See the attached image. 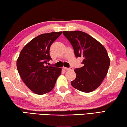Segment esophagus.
<instances>
[{
    "label": "esophagus",
    "instance_id": "1",
    "mask_svg": "<svg viewBox=\"0 0 127 127\" xmlns=\"http://www.w3.org/2000/svg\"><path fill=\"white\" fill-rule=\"evenodd\" d=\"M63 68L65 70H72L73 68L72 67H69V68H66V67H63Z\"/></svg>",
    "mask_w": 127,
    "mask_h": 127
}]
</instances>
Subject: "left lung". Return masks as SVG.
Masks as SVG:
<instances>
[{
    "label": "left lung",
    "mask_w": 127,
    "mask_h": 127,
    "mask_svg": "<svg viewBox=\"0 0 127 127\" xmlns=\"http://www.w3.org/2000/svg\"><path fill=\"white\" fill-rule=\"evenodd\" d=\"M70 42L77 58L83 57V66L76 68V78L71 82L75 89L91 92L104 80L110 65V59L104 46L89 34L80 31H63Z\"/></svg>",
    "instance_id": "left-lung-1"
}]
</instances>
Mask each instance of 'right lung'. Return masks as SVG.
Here are the masks:
<instances>
[{"label": "right lung", "instance_id": "1", "mask_svg": "<svg viewBox=\"0 0 127 127\" xmlns=\"http://www.w3.org/2000/svg\"><path fill=\"white\" fill-rule=\"evenodd\" d=\"M62 32L43 33L27 44L17 61V68L27 87L37 95L48 93L53 89L62 68L46 65L51 59L49 50L51 44Z\"/></svg>", "mask_w": 127, "mask_h": 127}]
</instances>
